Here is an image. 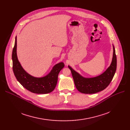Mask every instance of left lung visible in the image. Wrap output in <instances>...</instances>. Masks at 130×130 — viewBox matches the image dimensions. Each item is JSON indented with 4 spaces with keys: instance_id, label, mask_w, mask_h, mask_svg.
Instances as JSON below:
<instances>
[{
    "instance_id": "obj_1",
    "label": "left lung",
    "mask_w": 130,
    "mask_h": 130,
    "mask_svg": "<svg viewBox=\"0 0 130 130\" xmlns=\"http://www.w3.org/2000/svg\"><path fill=\"white\" fill-rule=\"evenodd\" d=\"M111 64L107 70L100 75L91 78H86L68 66L71 71L75 85L77 90L84 94H94L104 90L112 81L117 70V59L114 47Z\"/></svg>"
}]
</instances>
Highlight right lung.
I'll use <instances>...</instances> for the list:
<instances>
[{"instance_id":"right-lung-1","label":"right lung","mask_w":130,"mask_h":130,"mask_svg":"<svg viewBox=\"0 0 130 130\" xmlns=\"http://www.w3.org/2000/svg\"><path fill=\"white\" fill-rule=\"evenodd\" d=\"M12 70L17 80L26 89L36 94H47L55 88L59 72L64 68L63 62L56 64L50 73L42 77H34L27 73L22 67L17 55V37L12 53Z\"/></svg>"}]
</instances>
